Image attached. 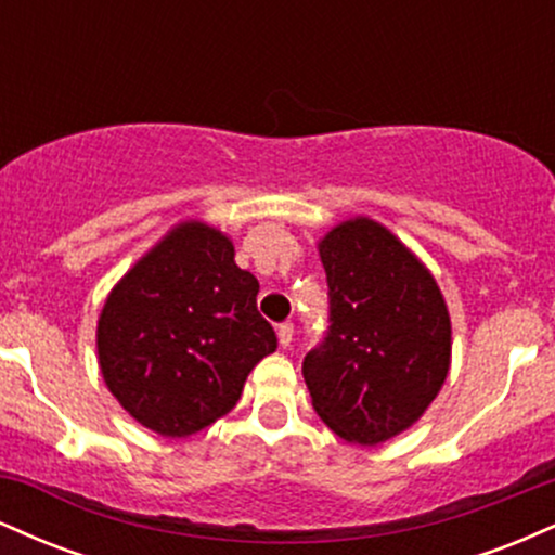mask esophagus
I'll return each mask as SVG.
<instances>
[{"mask_svg":"<svg viewBox=\"0 0 555 555\" xmlns=\"http://www.w3.org/2000/svg\"><path fill=\"white\" fill-rule=\"evenodd\" d=\"M276 334H279V344H282V347L286 349L292 344V336H295V326H292V323L286 321V323H282V326L276 328Z\"/></svg>","mask_w":555,"mask_h":555,"instance_id":"esophagus-1","label":"esophagus"}]
</instances>
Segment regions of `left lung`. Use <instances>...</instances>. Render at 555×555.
Returning a JSON list of instances; mask_svg holds the SVG:
<instances>
[{"label": "left lung", "mask_w": 555, "mask_h": 555, "mask_svg": "<svg viewBox=\"0 0 555 555\" xmlns=\"http://www.w3.org/2000/svg\"><path fill=\"white\" fill-rule=\"evenodd\" d=\"M328 331L302 360L318 417L375 446L423 417L451 365V321L433 273L378 221H341L318 242Z\"/></svg>", "instance_id": "1"}]
</instances>
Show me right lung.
<instances>
[{"instance_id":"add662e5","label":"right lung","mask_w":555,"mask_h":555,"mask_svg":"<svg viewBox=\"0 0 555 555\" xmlns=\"http://www.w3.org/2000/svg\"><path fill=\"white\" fill-rule=\"evenodd\" d=\"M256 297L258 279L234 263L227 234L177 224L119 279L99 315V365L114 399L167 438L224 417L276 349Z\"/></svg>"}]
</instances>
